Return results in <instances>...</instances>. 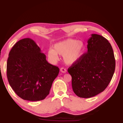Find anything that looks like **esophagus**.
Returning <instances> with one entry per match:
<instances>
[{
	"mask_svg": "<svg viewBox=\"0 0 123 123\" xmlns=\"http://www.w3.org/2000/svg\"><path fill=\"white\" fill-rule=\"evenodd\" d=\"M60 71H61L62 73H66L67 72V69L66 68H61V69H60Z\"/></svg>",
	"mask_w": 123,
	"mask_h": 123,
	"instance_id": "1",
	"label": "esophagus"
}]
</instances>
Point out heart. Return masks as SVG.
<instances>
[{"label": "heart", "mask_w": 123, "mask_h": 123, "mask_svg": "<svg viewBox=\"0 0 123 123\" xmlns=\"http://www.w3.org/2000/svg\"><path fill=\"white\" fill-rule=\"evenodd\" d=\"M85 49L84 43L72 38H68L59 42L54 45V49L48 52L49 57L52 61L59 59V55L63 56V61L67 64L71 65L80 59Z\"/></svg>", "instance_id": "b5f03b06"}]
</instances>
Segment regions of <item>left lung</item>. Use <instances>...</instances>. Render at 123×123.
<instances>
[{
	"instance_id": "8db88e82",
	"label": "left lung",
	"mask_w": 123,
	"mask_h": 123,
	"mask_svg": "<svg viewBox=\"0 0 123 123\" xmlns=\"http://www.w3.org/2000/svg\"><path fill=\"white\" fill-rule=\"evenodd\" d=\"M87 43V53L68 69L74 93L84 98L95 96L105 90L116 67L113 49L107 39L92 34Z\"/></svg>"
}]
</instances>
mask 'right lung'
Wrapping results in <instances>:
<instances>
[{"mask_svg":"<svg viewBox=\"0 0 123 123\" xmlns=\"http://www.w3.org/2000/svg\"><path fill=\"white\" fill-rule=\"evenodd\" d=\"M59 70L57 67L48 63L45 54L30 38L18 41L9 53L8 81L17 95L24 100L44 99Z\"/></svg>","mask_w":123,"mask_h":123,"instance_id":"add662e5","label":"right lung"}]
</instances>
